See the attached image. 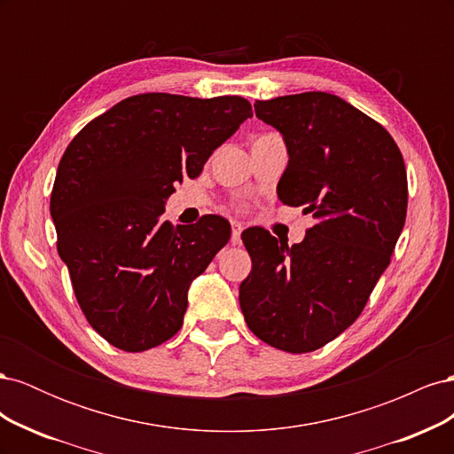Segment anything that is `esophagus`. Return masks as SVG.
<instances>
[{
	"instance_id": "obj_1",
	"label": "esophagus",
	"mask_w": 454,
	"mask_h": 454,
	"mask_svg": "<svg viewBox=\"0 0 454 454\" xmlns=\"http://www.w3.org/2000/svg\"><path fill=\"white\" fill-rule=\"evenodd\" d=\"M231 227H232V242H239L240 240V232H242V229H244V225L240 223V222H232L231 223Z\"/></svg>"
}]
</instances>
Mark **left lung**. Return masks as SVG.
I'll return each instance as SVG.
<instances>
[{"instance_id":"8db88e82","label":"left lung","mask_w":454,"mask_h":454,"mask_svg":"<svg viewBox=\"0 0 454 454\" xmlns=\"http://www.w3.org/2000/svg\"><path fill=\"white\" fill-rule=\"evenodd\" d=\"M254 107L290 157L278 199L303 206L316 223L294 246L261 227L242 232L252 270L240 309L267 345L312 352L356 322L390 263L407 214L405 164L392 136L335 94H287Z\"/></svg>"}]
</instances>
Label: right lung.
<instances>
[{
	"instance_id": "add662e5",
	"label": "right lung",
	"mask_w": 454,
	"mask_h": 454,
	"mask_svg": "<svg viewBox=\"0 0 454 454\" xmlns=\"http://www.w3.org/2000/svg\"><path fill=\"white\" fill-rule=\"evenodd\" d=\"M252 117L242 96H130L90 121L64 151L51 217L89 324L125 352H144L184 324L189 286L231 237L219 215L164 222L182 177Z\"/></svg>"
}]
</instances>
